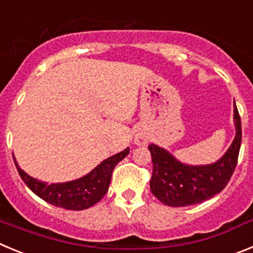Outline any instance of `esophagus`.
<instances>
[{"mask_svg": "<svg viewBox=\"0 0 253 253\" xmlns=\"http://www.w3.org/2000/svg\"><path fill=\"white\" fill-rule=\"evenodd\" d=\"M134 143H135L137 146H144V144L148 143V139H147V137L143 133H138L137 135H135V138H134Z\"/></svg>", "mask_w": 253, "mask_h": 253, "instance_id": "obj_1", "label": "esophagus"}]
</instances>
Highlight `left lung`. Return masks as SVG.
I'll return each mask as SVG.
<instances>
[{
    "instance_id": "8db88e82",
    "label": "left lung",
    "mask_w": 253,
    "mask_h": 253,
    "mask_svg": "<svg viewBox=\"0 0 253 253\" xmlns=\"http://www.w3.org/2000/svg\"><path fill=\"white\" fill-rule=\"evenodd\" d=\"M236 137L231 147L216 162L202 166L186 165L173 157L167 149L149 144L153 171L149 182L151 191L169 207H189L213 198L227 186L236 169L240 154L242 128L241 118L233 104Z\"/></svg>"
}]
</instances>
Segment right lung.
I'll list each match as a JSON object with an SVG mask.
<instances>
[{
  "label": "right lung",
  "instance_id": "1",
  "mask_svg": "<svg viewBox=\"0 0 253 253\" xmlns=\"http://www.w3.org/2000/svg\"><path fill=\"white\" fill-rule=\"evenodd\" d=\"M128 154L129 148H125L120 153L114 154L111 157L102 161L90 173L77 180L58 182V184H46L44 181L31 177L24 169H20L13 154L12 157L20 177L35 195L54 207L68 210H84L88 209L104 198L109 190L114 169Z\"/></svg>",
  "mask_w": 253,
  "mask_h": 253
}]
</instances>
